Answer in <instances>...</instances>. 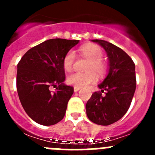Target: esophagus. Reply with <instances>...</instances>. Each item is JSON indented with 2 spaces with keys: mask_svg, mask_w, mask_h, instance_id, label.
<instances>
[{
  "mask_svg": "<svg viewBox=\"0 0 155 155\" xmlns=\"http://www.w3.org/2000/svg\"><path fill=\"white\" fill-rule=\"evenodd\" d=\"M81 89V87H76L75 86L74 87V92H77V91H79V90H80Z\"/></svg>",
  "mask_w": 155,
  "mask_h": 155,
  "instance_id": "obj_1",
  "label": "esophagus"
}]
</instances>
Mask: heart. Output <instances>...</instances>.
<instances>
[{
  "instance_id": "heart-1",
  "label": "heart",
  "mask_w": 155,
  "mask_h": 155,
  "mask_svg": "<svg viewBox=\"0 0 155 155\" xmlns=\"http://www.w3.org/2000/svg\"><path fill=\"white\" fill-rule=\"evenodd\" d=\"M80 50L82 54L90 61L87 67V72H74L68 77L69 84L79 87L87 86L96 82L97 76L94 71L99 76H102L107 71V64L102 61L104 53L100 46L95 44H86L82 46ZM75 58L76 54L74 51L70 50L67 53L63 61L64 68L67 71H70L73 68Z\"/></svg>"
}]
</instances>
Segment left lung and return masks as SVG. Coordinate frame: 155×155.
Returning <instances> with one entry per match:
<instances>
[{"label":"left lung","instance_id":"obj_1","mask_svg":"<svg viewBox=\"0 0 155 155\" xmlns=\"http://www.w3.org/2000/svg\"><path fill=\"white\" fill-rule=\"evenodd\" d=\"M105 49L109 59L107 77L98 85L101 92H94L87 101V118L99 125L107 126L121 119L129 109L136 90L135 64L124 51L102 40H92Z\"/></svg>","mask_w":155,"mask_h":155}]
</instances>
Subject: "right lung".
<instances>
[{"label": "right lung", "instance_id": "right-lung-1", "mask_svg": "<svg viewBox=\"0 0 155 155\" xmlns=\"http://www.w3.org/2000/svg\"><path fill=\"white\" fill-rule=\"evenodd\" d=\"M79 40L51 39L29 49L17 65L16 87L21 106L35 122L53 125L63 119L73 87L66 85L63 61ZM50 86L56 87L53 93Z\"/></svg>", "mask_w": 155, "mask_h": 155}]
</instances>
